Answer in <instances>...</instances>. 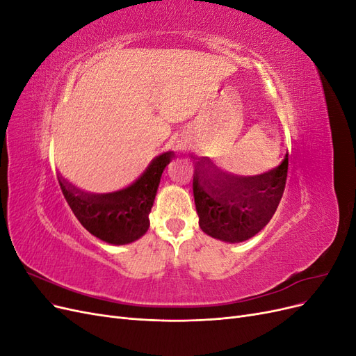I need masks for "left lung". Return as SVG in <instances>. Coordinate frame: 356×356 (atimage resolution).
Wrapping results in <instances>:
<instances>
[{
    "instance_id": "left-lung-1",
    "label": "left lung",
    "mask_w": 356,
    "mask_h": 356,
    "mask_svg": "<svg viewBox=\"0 0 356 356\" xmlns=\"http://www.w3.org/2000/svg\"><path fill=\"white\" fill-rule=\"evenodd\" d=\"M195 159L193 193L202 232L213 239L239 243L261 232L282 199L288 153L276 168L241 177L220 169L208 157Z\"/></svg>"
}]
</instances>
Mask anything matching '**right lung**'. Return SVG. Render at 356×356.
<instances>
[{
  "label": "right lung",
  "instance_id": "obj_1",
  "mask_svg": "<svg viewBox=\"0 0 356 356\" xmlns=\"http://www.w3.org/2000/svg\"><path fill=\"white\" fill-rule=\"evenodd\" d=\"M174 159V152L156 156L132 184L111 193H89L75 187L58 174L60 190L83 227L110 245L138 241L149 227L161 174Z\"/></svg>",
  "mask_w": 356,
  "mask_h": 356
}]
</instances>
